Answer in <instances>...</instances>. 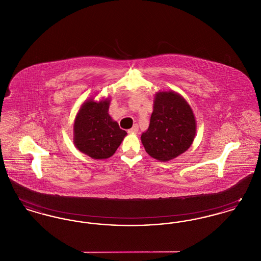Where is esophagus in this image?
<instances>
[{
  "label": "esophagus",
  "instance_id": "obj_1",
  "mask_svg": "<svg viewBox=\"0 0 261 261\" xmlns=\"http://www.w3.org/2000/svg\"><path fill=\"white\" fill-rule=\"evenodd\" d=\"M138 131H139V127H138V125L137 124L134 125L131 129H129V130H128V132H129V133H133V134H134V133H137Z\"/></svg>",
  "mask_w": 261,
  "mask_h": 261
}]
</instances>
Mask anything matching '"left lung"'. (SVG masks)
<instances>
[{
  "mask_svg": "<svg viewBox=\"0 0 261 261\" xmlns=\"http://www.w3.org/2000/svg\"><path fill=\"white\" fill-rule=\"evenodd\" d=\"M196 129L195 115L186 99L174 91L158 92L149 128L141 141L151 158L169 162L191 147Z\"/></svg>",
  "mask_w": 261,
  "mask_h": 261,
  "instance_id": "left-lung-1",
  "label": "left lung"
}]
</instances>
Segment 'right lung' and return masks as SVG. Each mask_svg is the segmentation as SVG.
<instances>
[{
  "mask_svg": "<svg viewBox=\"0 0 261 261\" xmlns=\"http://www.w3.org/2000/svg\"><path fill=\"white\" fill-rule=\"evenodd\" d=\"M110 102L109 99H87L75 117V147L94 160L111 158L127 135L109 114Z\"/></svg>",
  "mask_w": 261,
  "mask_h": 261,
  "instance_id": "add662e5",
  "label": "right lung"
}]
</instances>
